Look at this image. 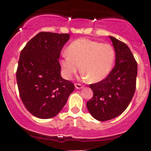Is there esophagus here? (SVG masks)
<instances>
[{
	"mask_svg": "<svg viewBox=\"0 0 151 151\" xmlns=\"http://www.w3.org/2000/svg\"><path fill=\"white\" fill-rule=\"evenodd\" d=\"M75 88L77 89H81V88H84V85L80 84V83H75Z\"/></svg>",
	"mask_w": 151,
	"mask_h": 151,
	"instance_id": "obj_1",
	"label": "esophagus"
}]
</instances>
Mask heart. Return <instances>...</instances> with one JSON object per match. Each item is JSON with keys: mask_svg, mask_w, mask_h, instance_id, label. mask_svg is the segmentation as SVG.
<instances>
[{"mask_svg": "<svg viewBox=\"0 0 151 151\" xmlns=\"http://www.w3.org/2000/svg\"><path fill=\"white\" fill-rule=\"evenodd\" d=\"M115 52L112 45L87 39H77L62 55L60 65L63 74L70 78L80 69L90 82L104 80L112 70Z\"/></svg>", "mask_w": 151, "mask_h": 151, "instance_id": "heart-1", "label": "heart"}]
</instances>
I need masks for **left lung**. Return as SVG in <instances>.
<instances>
[{"label":"left lung","instance_id":"obj_1","mask_svg":"<svg viewBox=\"0 0 151 151\" xmlns=\"http://www.w3.org/2000/svg\"><path fill=\"white\" fill-rule=\"evenodd\" d=\"M115 51V65L107 77L91 84L93 96L87 108L95 119L106 121L122 114L130 104L136 89L137 63L129 47L109 36Z\"/></svg>","mask_w":151,"mask_h":151}]
</instances>
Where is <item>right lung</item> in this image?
I'll return each instance as SVG.
<instances>
[{
	"mask_svg": "<svg viewBox=\"0 0 151 151\" xmlns=\"http://www.w3.org/2000/svg\"><path fill=\"white\" fill-rule=\"evenodd\" d=\"M68 33L40 32L22 50L17 69L19 96L36 118L48 119L60 112L74 85L60 76L58 61Z\"/></svg>",
	"mask_w": 151,
	"mask_h": 151,
	"instance_id": "1",
	"label": "right lung"
}]
</instances>
